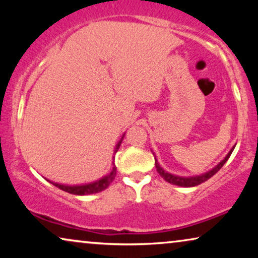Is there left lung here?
Segmentation results:
<instances>
[{"label":"left lung","instance_id":"obj_1","mask_svg":"<svg viewBox=\"0 0 258 258\" xmlns=\"http://www.w3.org/2000/svg\"><path fill=\"white\" fill-rule=\"evenodd\" d=\"M232 150H234V149H231L230 153H229L227 156H225L224 160L220 162V164H217L216 167H215L214 169H211L210 171H208V172H206V174L200 175V176H194V177H179V176H175V175L169 174V172L164 171L163 169L160 167V164L157 163L156 160H155V165H156V170H157L158 174H160L162 177H163V179H165V181L171 183V184L179 185V186H195V185L201 184V183L206 182L207 179H209L210 177H213V176L216 174V172L220 170L222 167H223L225 162L228 161V158L230 157Z\"/></svg>","mask_w":258,"mask_h":258}]
</instances>
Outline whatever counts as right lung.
Masks as SVG:
<instances>
[{"instance_id":"right-lung-1","label":"right lung","mask_w":258,"mask_h":258,"mask_svg":"<svg viewBox=\"0 0 258 258\" xmlns=\"http://www.w3.org/2000/svg\"><path fill=\"white\" fill-rule=\"evenodd\" d=\"M122 140H123V137L115 148V151H114L115 154L117 153L118 148L122 143ZM116 170H117V168H116L114 165V167H112V170H111L110 174L104 176L103 178L98 179V181H96V182L89 183V184H84V185H63V184H58V183H54V182H50V183H52V184H54L55 186H57V188L63 190V191L73 194V195H90V194H96V192L102 191V190L107 189L109 184H110V183L114 181V178L116 176Z\"/></svg>"}]
</instances>
